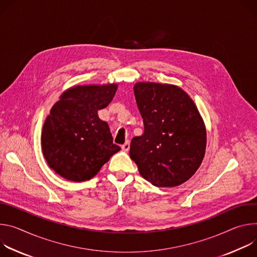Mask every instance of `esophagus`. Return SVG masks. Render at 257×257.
Listing matches in <instances>:
<instances>
[{"label": "esophagus", "mask_w": 257, "mask_h": 257, "mask_svg": "<svg viewBox=\"0 0 257 257\" xmlns=\"http://www.w3.org/2000/svg\"><path fill=\"white\" fill-rule=\"evenodd\" d=\"M121 149H122L123 151H125V152H127V151L130 150V142H128V141H126L125 143L121 146Z\"/></svg>", "instance_id": "obj_1"}]
</instances>
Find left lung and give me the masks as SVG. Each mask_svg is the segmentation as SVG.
I'll return each instance as SVG.
<instances>
[{
  "mask_svg": "<svg viewBox=\"0 0 257 257\" xmlns=\"http://www.w3.org/2000/svg\"><path fill=\"white\" fill-rule=\"evenodd\" d=\"M144 134L132 140L130 155L140 175L156 187H177L200 167L206 127L197 106L180 87L141 81L134 85Z\"/></svg>",
  "mask_w": 257,
  "mask_h": 257,
  "instance_id": "8db88e82",
  "label": "left lung"
}]
</instances>
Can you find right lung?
I'll use <instances>...</instances> for the list:
<instances>
[{
	"label": "right lung",
	"mask_w": 257,
	"mask_h": 257,
	"mask_svg": "<svg viewBox=\"0 0 257 257\" xmlns=\"http://www.w3.org/2000/svg\"><path fill=\"white\" fill-rule=\"evenodd\" d=\"M117 83L74 85L64 91L47 116L42 151L56 174L70 182L94 178L120 147L113 143L109 125L98 110L109 105Z\"/></svg>",
	"instance_id": "right-lung-1"
}]
</instances>
